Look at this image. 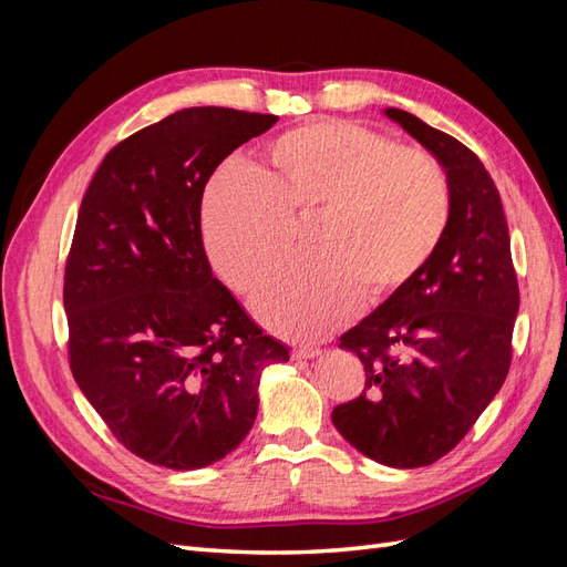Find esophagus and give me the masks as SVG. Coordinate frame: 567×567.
I'll list each match as a JSON object with an SVG mask.
<instances>
[{
  "mask_svg": "<svg viewBox=\"0 0 567 567\" xmlns=\"http://www.w3.org/2000/svg\"><path fill=\"white\" fill-rule=\"evenodd\" d=\"M321 350L319 348H315V346H298V348H293V359H312V357H317Z\"/></svg>",
  "mask_w": 567,
  "mask_h": 567,
  "instance_id": "1",
  "label": "esophagus"
}]
</instances>
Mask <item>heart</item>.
Wrapping results in <instances>:
<instances>
[{
  "label": "heart",
  "mask_w": 567,
  "mask_h": 567,
  "mask_svg": "<svg viewBox=\"0 0 567 567\" xmlns=\"http://www.w3.org/2000/svg\"><path fill=\"white\" fill-rule=\"evenodd\" d=\"M310 219L307 260L271 277L255 315L288 338L333 331L357 307L383 300L431 262L452 219L442 165L350 123H315L277 136L267 167L229 163L208 184L200 231L217 277L250 296Z\"/></svg>",
  "instance_id": "b5f03b06"
}]
</instances>
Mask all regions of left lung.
I'll return each mask as SVG.
<instances>
[{
	"mask_svg": "<svg viewBox=\"0 0 567 567\" xmlns=\"http://www.w3.org/2000/svg\"><path fill=\"white\" fill-rule=\"evenodd\" d=\"M385 113L447 169L452 219L431 262L340 336L367 379L331 421L364 456L421 468L450 454L504 385L520 293L502 198L485 165L421 117Z\"/></svg>",
	"mask_w": 567,
	"mask_h": 567,
	"instance_id": "left-lung-1",
	"label": "left lung"
}]
</instances>
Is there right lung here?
<instances>
[{
  "label": "right lung",
  "instance_id": "add662e5",
  "mask_svg": "<svg viewBox=\"0 0 567 567\" xmlns=\"http://www.w3.org/2000/svg\"><path fill=\"white\" fill-rule=\"evenodd\" d=\"M277 115L184 109L115 144L82 198L65 260L68 362L125 450L194 471L236 450L257 383L288 348L213 277L205 184Z\"/></svg>",
  "mask_w": 567,
  "mask_h": 567
}]
</instances>
